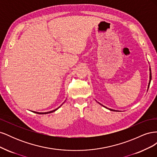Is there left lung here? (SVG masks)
Masks as SVG:
<instances>
[{"mask_svg": "<svg viewBox=\"0 0 157 157\" xmlns=\"http://www.w3.org/2000/svg\"><path fill=\"white\" fill-rule=\"evenodd\" d=\"M149 84H148V87H147V90H148V89H149V86H150V83H151V67H149ZM98 102V101H97ZM98 103H99V102H98ZM101 105H102L103 107H105L106 109H109V110H110V111H117V110H114V109H109V108H107V107H105V106H104V105H103L102 104H101V103H99Z\"/></svg>", "mask_w": 157, "mask_h": 157, "instance_id": "left-lung-1", "label": "left lung"}]
</instances>
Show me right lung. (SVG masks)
I'll return each mask as SVG.
<instances>
[{
    "instance_id": "right-lung-1",
    "label": "right lung",
    "mask_w": 157,
    "mask_h": 157,
    "mask_svg": "<svg viewBox=\"0 0 157 157\" xmlns=\"http://www.w3.org/2000/svg\"><path fill=\"white\" fill-rule=\"evenodd\" d=\"M64 103V102L61 104V105L59 107H58L57 109H54V110H53V111H48V112H45V113H39V112H36V111H32V112H33V113H37V114H40V115H44V114H48V113H53V112H54V111H56V110H58V109L63 105V104Z\"/></svg>"
}]
</instances>
